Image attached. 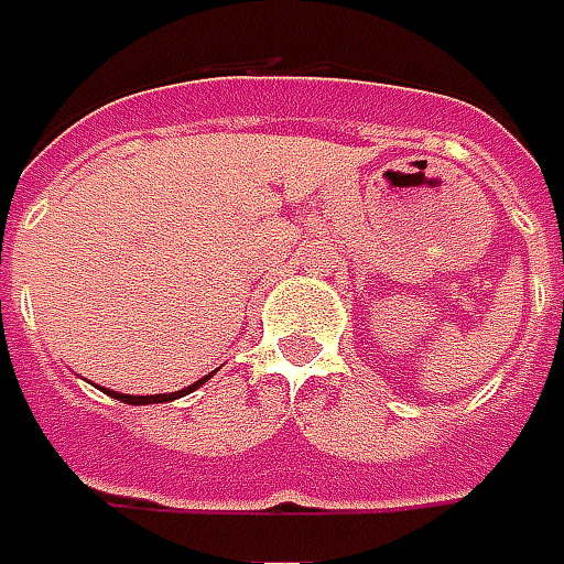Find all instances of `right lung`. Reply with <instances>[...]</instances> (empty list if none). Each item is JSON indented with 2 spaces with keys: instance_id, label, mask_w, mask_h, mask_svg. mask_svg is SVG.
I'll list each match as a JSON object with an SVG mask.
<instances>
[{
  "instance_id": "add662e5",
  "label": "right lung",
  "mask_w": 564,
  "mask_h": 564,
  "mask_svg": "<svg viewBox=\"0 0 564 564\" xmlns=\"http://www.w3.org/2000/svg\"><path fill=\"white\" fill-rule=\"evenodd\" d=\"M209 377H213V373H209ZM209 377L197 379L194 386H187V389H178V392H170V394H122V392H110V389H105V394L117 398V401H126V404H163V401H175V398H185V394L197 392Z\"/></svg>"
}]
</instances>
